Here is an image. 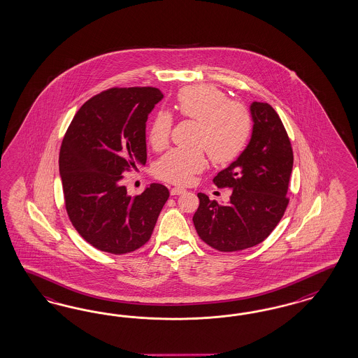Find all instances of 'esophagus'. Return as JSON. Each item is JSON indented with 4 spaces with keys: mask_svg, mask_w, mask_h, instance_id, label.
<instances>
[{
    "mask_svg": "<svg viewBox=\"0 0 358 358\" xmlns=\"http://www.w3.org/2000/svg\"><path fill=\"white\" fill-rule=\"evenodd\" d=\"M185 190L184 187H178V186H176V187H172L171 189V195H180L184 194Z\"/></svg>",
    "mask_w": 358,
    "mask_h": 358,
    "instance_id": "1",
    "label": "esophagus"
}]
</instances>
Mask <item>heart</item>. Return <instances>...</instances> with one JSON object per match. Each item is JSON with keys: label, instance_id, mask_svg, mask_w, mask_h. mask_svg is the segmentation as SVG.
<instances>
[{"label": "heart", "instance_id": "heart-1", "mask_svg": "<svg viewBox=\"0 0 358 358\" xmlns=\"http://www.w3.org/2000/svg\"><path fill=\"white\" fill-rule=\"evenodd\" d=\"M174 108L185 120L198 122L195 145L203 147L217 165L234 163L250 144L253 132L250 108L238 101H229L219 87L208 84L182 87L176 97ZM172 126L173 120L166 111L155 115L150 129L153 148L160 150L169 143ZM205 165L206 156L202 148H174L157 162L155 174L168 182L187 184Z\"/></svg>", "mask_w": 358, "mask_h": 358}]
</instances>
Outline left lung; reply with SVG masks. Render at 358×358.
<instances>
[{"label":"left lung","mask_w":358,"mask_h":358,"mask_svg":"<svg viewBox=\"0 0 358 358\" xmlns=\"http://www.w3.org/2000/svg\"><path fill=\"white\" fill-rule=\"evenodd\" d=\"M253 132L236 162L214 177L217 187H229V202L220 206L199 193L193 222L198 236L219 252H236L260 244L280 223L289 205L287 190L294 155L277 111L253 102Z\"/></svg>","instance_id":"left-lung-1"}]
</instances>
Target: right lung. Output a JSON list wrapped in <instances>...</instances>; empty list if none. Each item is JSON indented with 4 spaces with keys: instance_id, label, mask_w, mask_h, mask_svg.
Returning <instances> with one entry per match:
<instances>
[{
    "instance_id": "1",
    "label": "right lung",
    "mask_w": 358,
    "mask_h": 358,
    "mask_svg": "<svg viewBox=\"0 0 358 358\" xmlns=\"http://www.w3.org/2000/svg\"><path fill=\"white\" fill-rule=\"evenodd\" d=\"M160 89L110 87L77 111L60 147L65 210L92 247L111 255L139 250L150 238L169 190L152 184L127 195L123 174L147 162L145 122Z\"/></svg>"
}]
</instances>
